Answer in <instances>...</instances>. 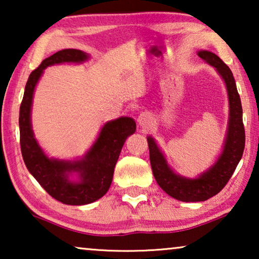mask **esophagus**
Listing matches in <instances>:
<instances>
[{"mask_svg":"<svg viewBox=\"0 0 259 259\" xmlns=\"http://www.w3.org/2000/svg\"><path fill=\"white\" fill-rule=\"evenodd\" d=\"M138 122H139V125L143 127V128L148 130L151 127L152 122H153V119H152L150 113L143 112L139 116H138Z\"/></svg>","mask_w":259,"mask_h":259,"instance_id":"1","label":"esophagus"}]
</instances>
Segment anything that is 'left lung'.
I'll return each instance as SVG.
<instances>
[{
  "label": "left lung",
  "instance_id": "1",
  "mask_svg": "<svg viewBox=\"0 0 259 259\" xmlns=\"http://www.w3.org/2000/svg\"><path fill=\"white\" fill-rule=\"evenodd\" d=\"M198 56L217 69L228 90L230 116L222 154L207 171L201 173L198 178L190 179L173 172L153 138H147L152 172L158 185L168 196L186 203L207 200L208 198L221 192L235 172L237 165L242 159L245 146L242 102L232 72L213 53L200 51L198 52Z\"/></svg>",
  "mask_w": 259,
  "mask_h": 259
}]
</instances>
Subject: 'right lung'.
I'll return each mask as SVG.
<instances>
[{
    "label": "right lung",
    "instance_id": "add662e5",
    "mask_svg": "<svg viewBox=\"0 0 259 259\" xmlns=\"http://www.w3.org/2000/svg\"><path fill=\"white\" fill-rule=\"evenodd\" d=\"M88 58L79 49H62L45 59L28 77L20 106V144L24 164L46 192L67 205L91 204L105 196L123 144L136 132L132 118L121 116L106 122L84 157L74 161L48 158L40 147L31 130L30 113L35 87L44 69L58 63H81Z\"/></svg>",
    "mask_w": 259,
    "mask_h": 259
}]
</instances>
